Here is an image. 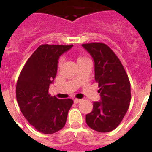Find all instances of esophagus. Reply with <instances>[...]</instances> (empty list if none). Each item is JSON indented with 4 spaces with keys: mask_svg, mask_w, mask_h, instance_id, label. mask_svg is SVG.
<instances>
[{
    "mask_svg": "<svg viewBox=\"0 0 152 152\" xmlns=\"http://www.w3.org/2000/svg\"><path fill=\"white\" fill-rule=\"evenodd\" d=\"M80 99H77V98H75V100H74V103H80Z\"/></svg>",
    "mask_w": 152,
    "mask_h": 152,
    "instance_id": "obj_1",
    "label": "esophagus"
}]
</instances>
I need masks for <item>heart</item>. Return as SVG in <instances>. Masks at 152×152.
<instances>
[{"label": "heart", "instance_id": "heart-1", "mask_svg": "<svg viewBox=\"0 0 152 152\" xmlns=\"http://www.w3.org/2000/svg\"><path fill=\"white\" fill-rule=\"evenodd\" d=\"M85 58H84V57H79L78 58H77V62H78V61H81V60H84V59H85ZM61 62H62V60H61V59H60V60H59V61H58V65H61Z\"/></svg>", "mask_w": 152, "mask_h": 152}]
</instances>
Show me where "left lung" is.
Returning <instances> with one entry per match:
<instances>
[{"instance_id": "obj_1", "label": "left lung", "mask_w": 152, "mask_h": 152, "mask_svg": "<svg viewBox=\"0 0 152 152\" xmlns=\"http://www.w3.org/2000/svg\"><path fill=\"white\" fill-rule=\"evenodd\" d=\"M94 61L95 80L100 88V101L94 102L93 110L86 115L90 128L109 132L121 123L129 107L130 82L121 61L106 44H82Z\"/></svg>"}]
</instances>
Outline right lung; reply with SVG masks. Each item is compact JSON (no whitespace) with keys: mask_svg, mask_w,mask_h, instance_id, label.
I'll use <instances>...</instances> for the list:
<instances>
[{"mask_svg":"<svg viewBox=\"0 0 152 152\" xmlns=\"http://www.w3.org/2000/svg\"><path fill=\"white\" fill-rule=\"evenodd\" d=\"M73 45H48L37 48L26 62L18 77L16 96L23 115L44 134L59 131L65 125L73 104L71 99H58L49 94L60 56Z\"/></svg>","mask_w":152,"mask_h":152,"instance_id":"add662e5","label":"right lung"}]
</instances>
